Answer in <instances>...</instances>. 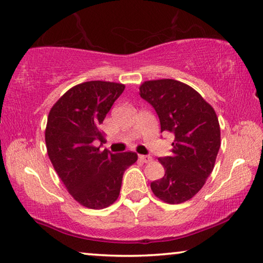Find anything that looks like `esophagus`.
I'll list each match as a JSON object with an SVG mask.
<instances>
[{
	"mask_svg": "<svg viewBox=\"0 0 263 263\" xmlns=\"http://www.w3.org/2000/svg\"><path fill=\"white\" fill-rule=\"evenodd\" d=\"M139 160L140 162H143V163H148V162H151V157L150 156H145V155H139Z\"/></svg>",
	"mask_w": 263,
	"mask_h": 263,
	"instance_id": "1",
	"label": "esophagus"
}]
</instances>
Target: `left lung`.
I'll list each match as a JSON object with an SVG mask.
<instances>
[{
    "mask_svg": "<svg viewBox=\"0 0 263 263\" xmlns=\"http://www.w3.org/2000/svg\"><path fill=\"white\" fill-rule=\"evenodd\" d=\"M139 91L155 108L160 132L175 136L172 155L158 158L165 175L151 183V190L170 204L189 201L204 185L221 146L216 113L201 94L181 81H145Z\"/></svg>",
    "mask_w": 263,
    "mask_h": 263,
    "instance_id": "1",
    "label": "left lung"
}]
</instances>
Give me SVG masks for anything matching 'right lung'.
<instances>
[{"label": "right lung", "instance_id": "1", "mask_svg": "<svg viewBox=\"0 0 263 263\" xmlns=\"http://www.w3.org/2000/svg\"><path fill=\"white\" fill-rule=\"evenodd\" d=\"M124 85L87 81L66 92L50 109L46 145L54 169L73 198L91 209H104L118 198L123 175L137 154L100 151L99 125L120 97Z\"/></svg>", "mask_w": 263, "mask_h": 263}]
</instances>
